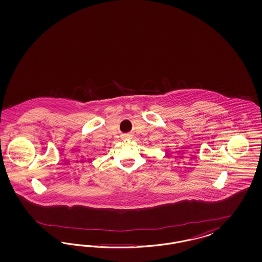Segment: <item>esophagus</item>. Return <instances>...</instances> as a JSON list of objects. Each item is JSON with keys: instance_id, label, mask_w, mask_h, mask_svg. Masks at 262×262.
Here are the masks:
<instances>
[{"instance_id": "esophagus-1", "label": "esophagus", "mask_w": 262, "mask_h": 262, "mask_svg": "<svg viewBox=\"0 0 262 262\" xmlns=\"http://www.w3.org/2000/svg\"><path fill=\"white\" fill-rule=\"evenodd\" d=\"M127 137H130V136H126Z\"/></svg>"}]
</instances>
